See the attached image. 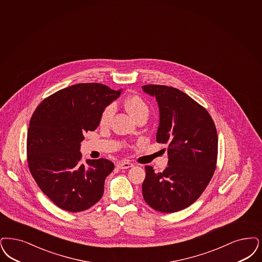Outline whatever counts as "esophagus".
Wrapping results in <instances>:
<instances>
[{"label": "esophagus", "mask_w": 262, "mask_h": 262, "mask_svg": "<svg viewBox=\"0 0 262 262\" xmlns=\"http://www.w3.org/2000/svg\"><path fill=\"white\" fill-rule=\"evenodd\" d=\"M117 167L120 168V169H126V168H132V167H134V165H133L132 163H129V162L124 161V162H119V163L117 164Z\"/></svg>", "instance_id": "1"}]
</instances>
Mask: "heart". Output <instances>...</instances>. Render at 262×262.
<instances>
[{"instance_id":"obj_1","label":"heart","mask_w":262,"mask_h":262,"mask_svg":"<svg viewBox=\"0 0 262 262\" xmlns=\"http://www.w3.org/2000/svg\"><path fill=\"white\" fill-rule=\"evenodd\" d=\"M125 107H126V111L135 119L140 115L148 114V112H149L148 106L144 102V100L137 95H133V96L127 97L125 100ZM114 112H115L114 105L110 104L108 105L107 107H105L104 110L102 111L101 116H100V120H99L100 125L107 126L114 115Z\"/></svg>"}]
</instances>
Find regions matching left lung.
Returning <instances> with one entry per match:
<instances>
[{"mask_svg":"<svg viewBox=\"0 0 262 262\" xmlns=\"http://www.w3.org/2000/svg\"><path fill=\"white\" fill-rule=\"evenodd\" d=\"M142 90L156 97L160 113L156 140L168 144V156L163 172L145 167L143 198L158 211H179L199 198L213 176L216 128L209 112L178 89L146 84Z\"/></svg>","mask_w":262,"mask_h":262,"instance_id":"8db88e82","label":"left lung"}]
</instances>
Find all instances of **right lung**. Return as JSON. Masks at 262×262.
<instances>
[{
    "instance_id": "right-lung-1",
    "label": "right lung",
    "mask_w": 262,
    "mask_h": 262,
    "mask_svg": "<svg viewBox=\"0 0 262 262\" xmlns=\"http://www.w3.org/2000/svg\"><path fill=\"white\" fill-rule=\"evenodd\" d=\"M121 92L97 83L73 84L43 99L33 113L27 133L28 167L42 193L58 208L83 211L101 199L114 164L98 159L84 165L80 148L84 134L96 129L105 107Z\"/></svg>"
}]
</instances>
